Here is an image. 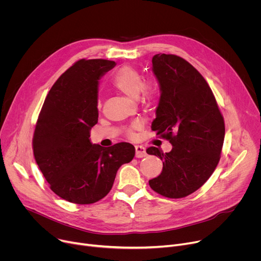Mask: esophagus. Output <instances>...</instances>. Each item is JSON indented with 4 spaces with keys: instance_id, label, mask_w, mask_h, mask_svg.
Wrapping results in <instances>:
<instances>
[{
    "instance_id": "1",
    "label": "esophagus",
    "mask_w": 261,
    "mask_h": 261,
    "mask_svg": "<svg viewBox=\"0 0 261 261\" xmlns=\"http://www.w3.org/2000/svg\"><path fill=\"white\" fill-rule=\"evenodd\" d=\"M135 149H136V156L137 158H143V156L146 155V150H145L144 146L136 145Z\"/></svg>"
}]
</instances>
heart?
<instances>
[{
	"label": "heart",
	"instance_id": "heart-1",
	"mask_svg": "<svg viewBox=\"0 0 261 261\" xmlns=\"http://www.w3.org/2000/svg\"><path fill=\"white\" fill-rule=\"evenodd\" d=\"M112 84L115 89L119 92L123 93L124 95L130 98H138L140 93H143V96L147 100H151L155 96V90L151 86H144V78L136 69L133 67H123L120 69L114 76ZM101 107L100 102H98V108ZM142 127V122L136 121L132 124L128 129V135L133 136L135 130Z\"/></svg>",
	"mask_w": 261,
	"mask_h": 261
}]
</instances>
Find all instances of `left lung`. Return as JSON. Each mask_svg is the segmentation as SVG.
I'll return each instance as SVG.
<instances>
[{
    "label": "left lung",
    "mask_w": 261,
    "mask_h": 261,
    "mask_svg": "<svg viewBox=\"0 0 261 261\" xmlns=\"http://www.w3.org/2000/svg\"><path fill=\"white\" fill-rule=\"evenodd\" d=\"M152 72L161 96L151 129L172 149H146L163 161L161 174L149 179V186L163 196L181 198L202 187L215 170L224 144V117L205 78L184 58L155 54Z\"/></svg>",
    "instance_id": "obj_1"
}]
</instances>
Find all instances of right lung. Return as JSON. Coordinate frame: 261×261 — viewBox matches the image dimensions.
I'll return each mask as SVG.
<instances>
[{
	"instance_id": "right-lung-1",
	"label": "right lung",
	"mask_w": 261,
	"mask_h": 261,
	"mask_svg": "<svg viewBox=\"0 0 261 261\" xmlns=\"http://www.w3.org/2000/svg\"><path fill=\"white\" fill-rule=\"evenodd\" d=\"M107 59H80L49 91L32 140L35 161L51 190L68 202H98L112 189L116 173L135 156L127 142L105 148L92 144L98 122V80L115 67Z\"/></svg>"
}]
</instances>
